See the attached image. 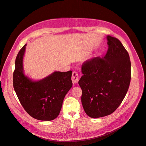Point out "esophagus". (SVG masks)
I'll return each instance as SVG.
<instances>
[{
    "mask_svg": "<svg viewBox=\"0 0 146 146\" xmlns=\"http://www.w3.org/2000/svg\"><path fill=\"white\" fill-rule=\"evenodd\" d=\"M71 79H72V81L73 83L76 84V83H78L79 77H78V73L77 72L74 71L72 72V76Z\"/></svg>",
    "mask_w": 146,
    "mask_h": 146,
    "instance_id": "1",
    "label": "esophagus"
}]
</instances>
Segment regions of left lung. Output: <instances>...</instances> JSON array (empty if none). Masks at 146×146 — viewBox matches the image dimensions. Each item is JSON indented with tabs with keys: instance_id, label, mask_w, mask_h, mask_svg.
<instances>
[{
	"instance_id": "1",
	"label": "left lung",
	"mask_w": 146,
	"mask_h": 146,
	"mask_svg": "<svg viewBox=\"0 0 146 146\" xmlns=\"http://www.w3.org/2000/svg\"><path fill=\"white\" fill-rule=\"evenodd\" d=\"M108 49L103 58L95 57L84 63L78 84L82 104L88 116H108L118 108L129 90L131 63L127 51L118 39L107 36Z\"/></svg>"
}]
</instances>
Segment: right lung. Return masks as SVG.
<instances>
[{
  "instance_id": "right-lung-1",
  "label": "right lung",
  "mask_w": 146,
  "mask_h": 146,
  "mask_svg": "<svg viewBox=\"0 0 146 146\" xmlns=\"http://www.w3.org/2000/svg\"><path fill=\"white\" fill-rule=\"evenodd\" d=\"M25 44L17 54L13 72V87L20 103L30 116L41 121H52L58 116L64 98L72 86V71H55L38 81L24 73Z\"/></svg>"
}]
</instances>
